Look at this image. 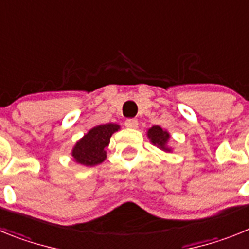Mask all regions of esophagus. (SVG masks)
<instances>
[{
  "label": "esophagus",
  "instance_id": "esophagus-1",
  "mask_svg": "<svg viewBox=\"0 0 249 249\" xmlns=\"http://www.w3.org/2000/svg\"><path fill=\"white\" fill-rule=\"evenodd\" d=\"M124 126L127 127V128H137L138 127V121L135 120V118H129V120H127L126 122H124Z\"/></svg>",
  "mask_w": 249,
  "mask_h": 249
}]
</instances>
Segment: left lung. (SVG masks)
I'll return each mask as SVG.
<instances>
[{
	"label": "left lung",
	"instance_id": "left-lung-1",
	"mask_svg": "<svg viewBox=\"0 0 249 249\" xmlns=\"http://www.w3.org/2000/svg\"><path fill=\"white\" fill-rule=\"evenodd\" d=\"M147 137L149 142L157 148L162 149L163 152H172V147H169V140L171 135L167 129H163L160 126H153L147 131Z\"/></svg>",
	"mask_w": 249,
	"mask_h": 249
}]
</instances>
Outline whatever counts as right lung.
I'll return each instance as SVG.
<instances>
[{
  "label": "right lung",
  "mask_w": 249,
  "mask_h": 249,
  "mask_svg": "<svg viewBox=\"0 0 249 249\" xmlns=\"http://www.w3.org/2000/svg\"><path fill=\"white\" fill-rule=\"evenodd\" d=\"M120 128L121 126L117 123H106L89 129L72 148L71 156L74 162L86 167L102 163L107 158L106 148L108 147L112 135L120 131Z\"/></svg>",
  "instance_id": "obj_1"
}]
</instances>
